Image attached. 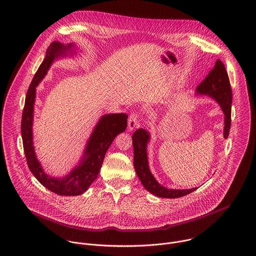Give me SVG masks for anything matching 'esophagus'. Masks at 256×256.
I'll return each instance as SVG.
<instances>
[{
	"label": "esophagus",
	"instance_id": "1",
	"mask_svg": "<svg viewBox=\"0 0 256 256\" xmlns=\"http://www.w3.org/2000/svg\"><path fill=\"white\" fill-rule=\"evenodd\" d=\"M138 126V118L136 114H132L130 116L128 122V128L130 132H132L136 126Z\"/></svg>",
	"mask_w": 256,
	"mask_h": 256
}]
</instances>
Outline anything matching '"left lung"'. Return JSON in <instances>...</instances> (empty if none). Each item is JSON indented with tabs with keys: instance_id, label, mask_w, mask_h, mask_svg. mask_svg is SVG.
Returning <instances> with one entry per match:
<instances>
[{
	"instance_id": "1",
	"label": "left lung",
	"mask_w": 256,
	"mask_h": 256,
	"mask_svg": "<svg viewBox=\"0 0 256 256\" xmlns=\"http://www.w3.org/2000/svg\"><path fill=\"white\" fill-rule=\"evenodd\" d=\"M197 96H207L213 98L220 106L224 114V138L229 136L231 126V104L232 90L227 71L221 60H217L214 68L209 72L208 76L198 85L196 88ZM150 140V134L146 130L138 128L132 134L134 146V166L136 173L146 190L156 197L175 199L188 195L197 188L192 189H168L160 184L152 176L150 171L146 148Z\"/></svg>"
}]
</instances>
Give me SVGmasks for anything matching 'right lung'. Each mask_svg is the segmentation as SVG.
<instances>
[{
  "instance_id": "add662e5",
  "label": "right lung",
  "mask_w": 256,
  "mask_h": 256,
  "mask_svg": "<svg viewBox=\"0 0 256 256\" xmlns=\"http://www.w3.org/2000/svg\"><path fill=\"white\" fill-rule=\"evenodd\" d=\"M73 43L64 45L54 41L47 49L45 59L38 68L26 94L25 106L22 114L21 134L24 152L28 166L34 177L49 191L61 196H78L83 194L98 178L104 156L114 138L124 132L128 126V114H110L102 116L94 126L83 154L78 164L66 176L56 178L45 173L36 156L33 146V120L36 88L47 74L54 60L60 57L73 55L75 51Z\"/></svg>"
}]
</instances>
